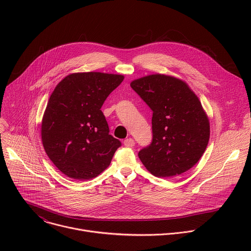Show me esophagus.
<instances>
[{"mask_svg":"<svg viewBox=\"0 0 251 251\" xmlns=\"http://www.w3.org/2000/svg\"><path fill=\"white\" fill-rule=\"evenodd\" d=\"M124 145L126 147H133L135 145V141L132 139V138H127L124 140Z\"/></svg>","mask_w":251,"mask_h":251,"instance_id":"obj_1","label":"esophagus"}]
</instances>
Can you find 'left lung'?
<instances>
[{"mask_svg": "<svg viewBox=\"0 0 251 251\" xmlns=\"http://www.w3.org/2000/svg\"><path fill=\"white\" fill-rule=\"evenodd\" d=\"M130 85L153 111L152 143L138 154L143 165L159 177L189 171L204 153L210 133L198 96L185 81L160 74Z\"/></svg>", "mask_w": 251, "mask_h": 251, "instance_id": "left-lung-1", "label": "left lung"}]
</instances>
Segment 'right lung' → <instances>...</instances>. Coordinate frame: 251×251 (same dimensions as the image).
I'll return each instance as SVG.
<instances>
[{"label": "right lung", "mask_w": 251, "mask_h": 251, "mask_svg": "<svg viewBox=\"0 0 251 251\" xmlns=\"http://www.w3.org/2000/svg\"><path fill=\"white\" fill-rule=\"evenodd\" d=\"M124 75L76 73L52 91L42 121L45 151L68 177L90 180L111 163L121 142L109 134L101 107Z\"/></svg>", "instance_id": "obj_1"}]
</instances>
